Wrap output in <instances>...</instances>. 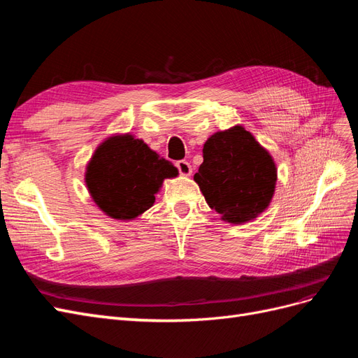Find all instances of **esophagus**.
<instances>
[{"mask_svg": "<svg viewBox=\"0 0 358 358\" xmlns=\"http://www.w3.org/2000/svg\"><path fill=\"white\" fill-rule=\"evenodd\" d=\"M176 167H178V170H179V173H180L182 176H191L192 169H191V164H189L188 161H185V159L178 161L176 162Z\"/></svg>", "mask_w": 358, "mask_h": 358, "instance_id": "obj_1", "label": "esophagus"}]
</instances>
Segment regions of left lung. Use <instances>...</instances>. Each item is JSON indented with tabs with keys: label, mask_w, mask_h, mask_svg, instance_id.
<instances>
[{
	"label": "left lung",
	"mask_w": 358,
	"mask_h": 358,
	"mask_svg": "<svg viewBox=\"0 0 358 358\" xmlns=\"http://www.w3.org/2000/svg\"><path fill=\"white\" fill-rule=\"evenodd\" d=\"M194 180L222 221L245 224L268 208L278 169L268 150L242 125H234L206 140Z\"/></svg>",
	"instance_id": "8db88e82"
}]
</instances>
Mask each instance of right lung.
Returning a JSON list of instances; mask_svg holds the SVG:
<instances>
[{
  "label": "right lung",
  "mask_w": 358,
  "mask_h": 358,
  "mask_svg": "<svg viewBox=\"0 0 358 358\" xmlns=\"http://www.w3.org/2000/svg\"><path fill=\"white\" fill-rule=\"evenodd\" d=\"M178 169L142 138L112 134L96 146L85 170V183L99 209L112 220L131 221L152 208L164 179Z\"/></svg>",
  "instance_id": "1"
}]
</instances>
